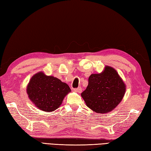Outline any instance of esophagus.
<instances>
[{"label": "esophagus", "instance_id": "34e87169", "mask_svg": "<svg viewBox=\"0 0 151 151\" xmlns=\"http://www.w3.org/2000/svg\"><path fill=\"white\" fill-rule=\"evenodd\" d=\"M74 91H75L76 93H80L82 92V88L78 87L77 88H75V89H74Z\"/></svg>", "mask_w": 151, "mask_h": 151}]
</instances>
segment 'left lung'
Segmentation results:
<instances>
[{
  "label": "left lung",
  "instance_id": "obj_1",
  "mask_svg": "<svg viewBox=\"0 0 151 151\" xmlns=\"http://www.w3.org/2000/svg\"><path fill=\"white\" fill-rule=\"evenodd\" d=\"M126 86L116 70L106 66L101 73L92 74L81 93L86 105L97 114L112 111L123 99Z\"/></svg>",
  "mask_w": 151,
  "mask_h": 151
}]
</instances>
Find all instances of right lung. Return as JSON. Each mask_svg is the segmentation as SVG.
Returning a JSON list of instances; mask_svg holds the SVG:
<instances>
[{"mask_svg":"<svg viewBox=\"0 0 151 151\" xmlns=\"http://www.w3.org/2000/svg\"><path fill=\"white\" fill-rule=\"evenodd\" d=\"M70 91L66 83L52 76H47L43 72L35 74L27 88L28 97L35 106L49 112L58 108Z\"/></svg>","mask_w":151,"mask_h":151,"instance_id":"add662e5","label":"right lung"}]
</instances>
